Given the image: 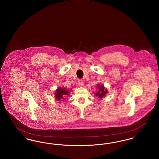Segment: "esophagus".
<instances>
[{
	"label": "esophagus",
	"instance_id": "obj_1",
	"mask_svg": "<svg viewBox=\"0 0 159 159\" xmlns=\"http://www.w3.org/2000/svg\"><path fill=\"white\" fill-rule=\"evenodd\" d=\"M83 81L82 80H78V84L79 86H83Z\"/></svg>",
	"mask_w": 159,
	"mask_h": 159
}]
</instances>
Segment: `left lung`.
<instances>
[{"label":"left lung","mask_w":159,"mask_h":159,"mask_svg":"<svg viewBox=\"0 0 159 159\" xmlns=\"http://www.w3.org/2000/svg\"><path fill=\"white\" fill-rule=\"evenodd\" d=\"M97 89H98V91L95 93V95L96 97H97V98H99V99H101L102 98H104L107 93H108L107 89L102 84L101 85L99 83L97 84Z\"/></svg>","instance_id":"1"}]
</instances>
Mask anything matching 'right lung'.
Listing matches in <instances>:
<instances>
[{
  "label": "right lung",
  "instance_id": "obj_1",
  "mask_svg": "<svg viewBox=\"0 0 159 159\" xmlns=\"http://www.w3.org/2000/svg\"><path fill=\"white\" fill-rule=\"evenodd\" d=\"M70 91L65 88H58L55 93V98L57 101L61 99H66V97L70 95Z\"/></svg>",
  "mask_w": 159,
  "mask_h": 159
}]
</instances>
